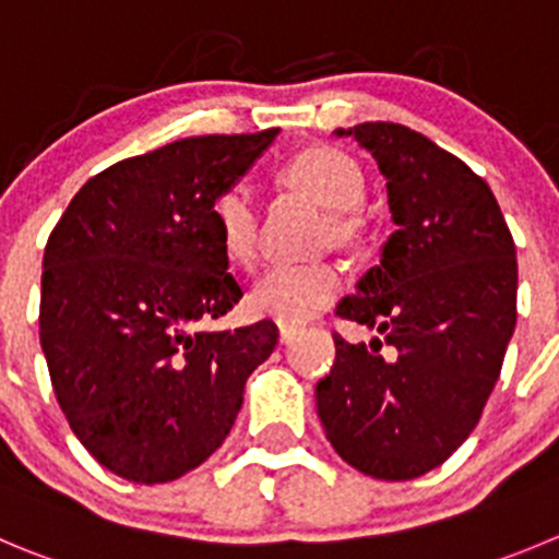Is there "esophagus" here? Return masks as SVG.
Instances as JSON below:
<instances>
[{"label": "esophagus", "mask_w": 559, "mask_h": 559, "mask_svg": "<svg viewBox=\"0 0 559 559\" xmlns=\"http://www.w3.org/2000/svg\"><path fill=\"white\" fill-rule=\"evenodd\" d=\"M296 334H299V329H296V326H288V323H280V343L288 345L290 340L296 337Z\"/></svg>", "instance_id": "1"}]
</instances>
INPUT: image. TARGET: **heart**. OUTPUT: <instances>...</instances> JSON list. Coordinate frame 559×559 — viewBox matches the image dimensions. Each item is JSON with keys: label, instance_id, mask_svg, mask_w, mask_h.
I'll return each mask as SVG.
<instances>
[{"label": "heart", "instance_id": "heart-1", "mask_svg": "<svg viewBox=\"0 0 559 559\" xmlns=\"http://www.w3.org/2000/svg\"><path fill=\"white\" fill-rule=\"evenodd\" d=\"M283 178L296 189L334 211L332 230L350 238L359 227L356 209L365 200V175L359 164L334 147H307L283 169ZM216 238L233 263H252L258 254V205L247 186H230L211 209ZM340 269L329 260L310 263H274L249 294V310L260 318L299 326L316 318L337 296Z\"/></svg>", "mask_w": 559, "mask_h": 559}]
</instances>
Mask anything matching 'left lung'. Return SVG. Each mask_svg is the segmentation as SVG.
<instances>
[{"instance_id": "8db88e82", "label": "left lung", "mask_w": 559, "mask_h": 559, "mask_svg": "<svg viewBox=\"0 0 559 559\" xmlns=\"http://www.w3.org/2000/svg\"><path fill=\"white\" fill-rule=\"evenodd\" d=\"M334 134L376 158L395 233L334 310L376 337L334 334L318 417L345 464L412 480L466 442L497 384L515 329V243L486 180L428 136L397 123Z\"/></svg>"}]
</instances>
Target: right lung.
I'll list each match as a JSON object with an SVG mask.
<instances>
[{
  "mask_svg": "<svg viewBox=\"0 0 559 559\" xmlns=\"http://www.w3.org/2000/svg\"><path fill=\"white\" fill-rule=\"evenodd\" d=\"M276 134L189 136L123 158L90 178L51 230L40 345L71 430L117 477L153 486L203 464L274 350L271 321L205 323L243 296L211 209Z\"/></svg>",
  "mask_w": 559,
  "mask_h": 559,
  "instance_id": "1",
  "label": "right lung"
}]
</instances>
